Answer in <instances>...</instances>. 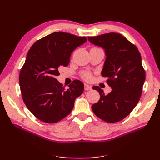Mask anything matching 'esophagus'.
Returning <instances> with one entry per match:
<instances>
[{"label": "esophagus", "instance_id": "1", "mask_svg": "<svg viewBox=\"0 0 160 160\" xmlns=\"http://www.w3.org/2000/svg\"><path fill=\"white\" fill-rule=\"evenodd\" d=\"M92 89V87L91 85L85 84V91H90Z\"/></svg>", "mask_w": 160, "mask_h": 160}]
</instances>
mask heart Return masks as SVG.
Masks as SVG:
<instances>
[{
  "label": "heart",
  "instance_id": "heart-1",
  "mask_svg": "<svg viewBox=\"0 0 160 160\" xmlns=\"http://www.w3.org/2000/svg\"><path fill=\"white\" fill-rule=\"evenodd\" d=\"M81 76L85 80H89L91 79V77H92V74L90 72H83V73L81 74Z\"/></svg>",
  "mask_w": 160,
  "mask_h": 160
}]
</instances>
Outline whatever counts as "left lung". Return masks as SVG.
<instances>
[{
    "label": "left lung",
    "mask_w": 160,
    "mask_h": 160,
    "mask_svg": "<svg viewBox=\"0 0 160 160\" xmlns=\"http://www.w3.org/2000/svg\"><path fill=\"white\" fill-rule=\"evenodd\" d=\"M88 40L105 50L101 75L107 77V83L112 89L105 95L99 87H93L99 93L100 99L91 106L92 110L106 122H119L132 112L142 95L146 72L141 55L136 46L119 33L89 37Z\"/></svg>",
    "instance_id": "obj_1"
}]
</instances>
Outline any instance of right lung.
I'll use <instances>...</instances> for the list:
<instances>
[{
    "label": "right lung",
    "instance_id": "add662e5",
    "mask_svg": "<svg viewBox=\"0 0 160 160\" xmlns=\"http://www.w3.org/2000/svg\"><path fill=\"white\" fill-rule=\"evenodd\" d=\"M87 41L70 33L55 32L36 41L28 51L19 75L22 98L27 108L43 122L54 123L68 115L84 85L75 80L65 89L55 79L59 66L69 63L72 52Z\"/></svg>",
    "mask_w": 160,
    "mask_h": 160
}]
</instances>
